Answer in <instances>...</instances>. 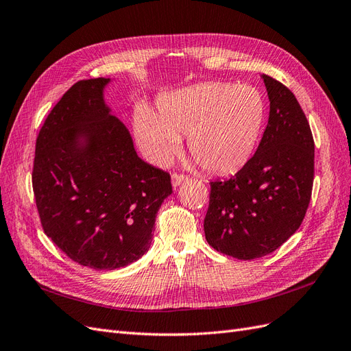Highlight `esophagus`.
Segmentation results:
<instances>
[{
	"label": "esophagus",
	"mask_w": 351,
	"mask_h": 351,
	"mask_svg": "<svg viewBox=\"0 0 351 351\" xmlns=\"http://www.w3.org/2000/svg\"><path fill=\"white\" fill-rule=\"evenodd\" d=\"M186 180H187V176H184V174L174 173V174L171 176V182H173V186H174V187H177V186H180L182 183H184Z\"/></svg>",
	"instance_id": "esophagus-1"
}]
</instances>
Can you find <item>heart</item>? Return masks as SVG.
Wrapping results in <instances>:
<instances>
[{
  "label": "heart",
  "instance_id": "heart-1",
  "mask_svg": "<svg viewBox=\"0 0 351 351\" xmlns=\"http://www.w3.org/2000/svg\"><path fill=\"white\" fill-rule=\"evenodd\" d=\"M267 102L252 84L208 82L162 95L158 117L141 107L134 132L142 151L164 165L187 136V149L209 174L230 176L246 167L258 149Z\"/></svg>",
  "mask_w": 351,
  "mask_h": 351
}]
</instances>
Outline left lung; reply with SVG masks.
I'll use <instances>...</instances> for the list:
<instances>
[{
    "mask_svg": "<svg viewBox=\"0 0 351 351\" xmlns=\"http://www.w3.org/2000/svg\"><path fill=\"white\" fill-rule=\"evenodd\" d=\"M269 120L250 162L224 182H210L204 221L215 250L250 261L277 250L300 227L315 174L309 121L293 92L263 74Z\"/></svg>",
    "mask_w": 351,
    "mask_h": 351,
    "instance_id": "1",
    "label": "left lung"
}]
</instances>
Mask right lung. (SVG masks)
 Listing matches in <instances>:
<instances>
[{"mask_svg":"<svg viewBox=\"0 0 351 351\" xmlns=\"http://www.w3.org/2000/svg\"><path fill=\"white\" fill-rule=\"evenodd\" d=\"M108 82L80 80L62 95L40 127L32 169L42 230L71 261L101 271L149 250L158 209L173 193L171 176L142 161L110 114Z\"/></svg>","mask_w":351,"mask_h":351,"instance_id":"1","label":"right lung"}]
</instances>
